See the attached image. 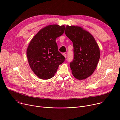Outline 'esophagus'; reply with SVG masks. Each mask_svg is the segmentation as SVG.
<instances>
[{"label": "esophagus", "instance_id": "34e87169", "mask_svg": "<svg viewBox=\"0 0 120 120\" xmlns=\"http://www.w3.org/2000/svg\"><path fill=\"white\" fill-rule=\"evenodd\" d=\"M63 56H64L65 58L66 57V54L65 53H63Z\"/></svg>", "mask_w": 120, "mask_h": 120}]
</instances>
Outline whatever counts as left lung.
<instances>
[{
    "instance_id": "obj_1",
    "label": "left lung",
    "mask_w": 120,
    "mask_h": 120,
    "mask_svg": "<svg viewBox=\"0 0 120 120\" xmlns=\"http://www.w3.org/2000/svg\"><path fill=\"white\" fill-rule=\"evenodd\" d=\"M64 33L74 46V58L70 63L72 74L78 80L86 79L94 73L99 62L98 45L91 34L81 27L67 26Z\"/></svg>"
}]
</instances>
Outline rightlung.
<instances>
[{"label": "right lung", "instance_id": "1", "mask_svg": "<svg viewBox=\"0 0 120 120\" xmlns=\"http://www.w3.org/2000/svg\"><path fill=\"white\" fill-rule=\"evenodd\" d=\"M65 26L53 25L41 29L30 41L26 55L32 70L39 78L53 77L65 57L58 50L56 39L64 33Z\"/></svg>", "mask_w": 120, "mask_h": 120}]
</instances>
